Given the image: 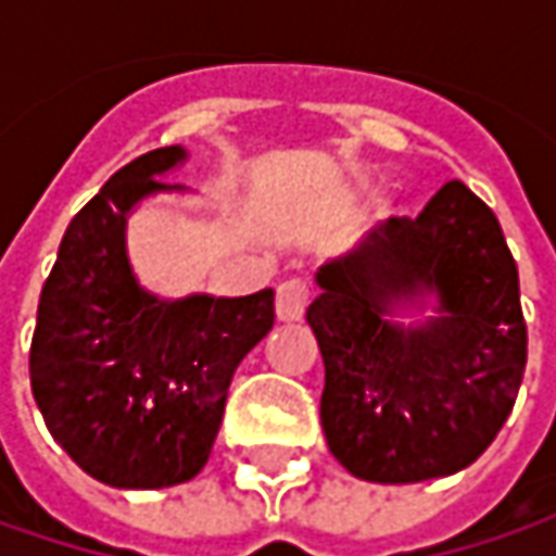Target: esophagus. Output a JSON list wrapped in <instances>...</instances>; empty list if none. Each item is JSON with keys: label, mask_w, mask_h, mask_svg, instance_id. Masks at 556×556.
Returning a JSON list of instances; mask_svg holds the SVG:
<instances>
[{"label": "esophagus", "mask_w": 556, "mask_h": 556, "mask_svg": "<svg viewBox=\"0 0 556 556\" xmlns=\"http://www.w3.org/2000/svg\"><path fill=\"white\" fill-rule=\"evenodd\" d=\"M306 303H309V293H306V285L300 278H290L285 285H278V293H275L278 321H300L306 312Z\"/></svg>", "instance_id": "obj_1"}]
</instances>
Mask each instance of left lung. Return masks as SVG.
<instances>
[{
	"mask_svg": "<svg viewBox=\"0 0 556 556\" xmlns=\"http://www.w3.org/2000/svg\"><path fill=\"white\" fill-rule=\"evenodd\" d=\"M306 309L325 358L321 430L368 482L470 467L498 437L526 371L517 263L495 213L445 182L315 271Z\"/></svg>",
	"mask_w": 556,
	"mask_h": 556,
	"instance_id": "1",
	"label": "left lung"
}]
</instances>
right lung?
I'll return each instance as SVG.
<instances>
[{
  "mask_svg": "<svg viewBox=\"0 0 556 556\" xmlns=\"http://www.w3.org/2000/svg\"><path fill=\"white\" fill-rule=\"evenodd\" d=\"M185 161L182 144H169L117 169L67 225L39 296L33 399L54 442L114 489H166L201 473L228 383L275 325L271 288L163 300L139 281L129 216L157 194H188L163 182Z\"/></svg>",
  "mask_w": 556,
  "mask_h": 556,
  "instance_id": "obj_1",
  "label": "right lung"
}]
</instances>
